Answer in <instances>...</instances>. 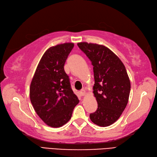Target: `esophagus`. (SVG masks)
Wrapping results in <instances>:
<instances>
[{
	"instance_id": "34e87169",
	"label": "esophagus",
	"mask_w": 157,
	"mask_h": 157,
	"mask_svg": "<svg viewBox=\"0 0 157 157\" xmlns=\"http://www.w3.org/2000/svg\"><path fill=\"white\" fill-rule=\"evenodd\" d=\"M79 94H80V95H81V97L85 96V95H86V91L84 90V89H82V90H81V91L79 92Z\"/></svg>"
}]
</instances>
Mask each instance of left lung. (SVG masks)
I'll return each mask as SVG.
<instances>
[{
	"instance_id": "left-lung-1",
	"label": "left lung",
	"mask_w": 157,
	"mask_h": 157,
	"mask_svg": "<svg viewBox=\"0 0 157 157\" xmlns=\"http://www.w3.org/2000/svg\"><path fill=\"white\" fill-rule=\"evenodd\" d=\"M77 45L93 66L94 97L98 109L90 114L91 121L109 127L119 118L128 101L131 82L121 59L104 45L81 42Z\"/></svg>"
}]
</instances>
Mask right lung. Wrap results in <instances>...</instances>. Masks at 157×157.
<instances>
[{"label":"right lung","mask_w":157,"mask_h":157,"mask_svg":"<svg viewBox=\"0 0 157 157\" xmlns=\"http://www.w3.org/2000/svg\"><path fill=\"white\" fill-rule=\"evenodd\" d=\"M74 45L65 43L48 48L30 83V99L33 108L42 121L52 128H59L68 123L79 102L64 70Z\"/></svg>","instance_id":"add662e5"}]
</instances>
